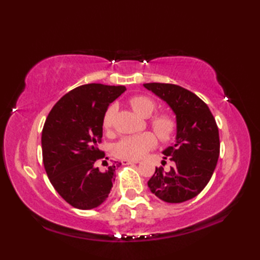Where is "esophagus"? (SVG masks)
Wrapping results in <instances>:
<instances>
[{
	"mask_svg": "<svg viewBox=\"0 0 260 260\" xmlns=\"http://www.w3.org/2000/svg\"><path fill=\"white\" fill-rule=\"evenodd\" d=\"M136 163H139V161H134V159H123V161H121V164H123V165L136 164Z\"/></svg>",
	"mask_w": 260,
	"mask_h": 260,
	"instance_id": "esophagus-1",
	"label": "esophagus"
}]
</instances>
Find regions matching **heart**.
<instances>
[{
	"label": "heart",
	"instance_id": "1",
	"mask_svg": "<svg viewBox=\"0 0 260 260\" xmlns=\"http://www.w3.org/2000/svg\"><path fill=\"white\" fill-rule=\"evenodd\" d=\"M129 105L135 113L142 117H150L156 110V103L147 96H134L129 99ZM116 107L109 106L103 117L104 129H110L113 125ZM150 124L153 131L162 142H170L178 131V121L173 115L162 113L151 118ZM156 145V137L151 132L139 135L126 136L115 146L116 156L125 159H140Z\"/></svg>",
	"mask_w": 260,
	"mask_h": 260
}]
</instances>
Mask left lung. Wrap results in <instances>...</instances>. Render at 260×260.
<instances>
[{"label": "left lung", "instance_id": "left-lung-1", "mask_svg": "<svg viewBox=\"0 0 260 260\" xmlns=\"http://www.w3.org/2000/svg\"><path fill=\"white\" fill-rule=\"evenodd\" d=\"M169 104L176 115L175 144L163 151L173 167H162L148 180L152 193L168 203H181L197 197L217 167L220 154L219 129L207 104L196 93L173 84H144ZM164 163H167L163 161Z\"/></svg>", "mask_w": 260, "mask_h": 260}]
</instances>
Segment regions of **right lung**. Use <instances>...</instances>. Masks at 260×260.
Listing matches in <instances>:
<instances>
[{
    "label": "right lung",
    "instance_id": "1",
    "mask_svg": "<svg viewBox=\"0 0 260 260\" xmlns=\"http://www.w3.org/2000/svg\"><path fill=\"white\" fill-rule=\"evenodd\" d=\"M125 90V86H79L66 93L46 119L41 136L43 165L54 190L74 208H97L112 190L120 163L99 170L97 161L108 157L98 145L104 114Z\"/></svg>",
    "mask_w": 260,
    "mask_h": 260
}]
</instances>
